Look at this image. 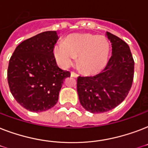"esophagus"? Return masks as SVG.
I'll use <instances>...</instances> for the list:
<instances>
[{
	"instance_id": "esophagus-1",
	"label": "esophagus",
	"mask_w": 148,
	"mask_h": 148,
	"mask_svg": "<svg viewBox=\"0 0 148 148\" xmlns=\"http://www.w3.org/2000/svg\"><path fill=\"white\" fill-rule=\"evenodd\" d=\"M71 77H78V74L74 71L71 72Z\"/></svg>"
}]
</instances>
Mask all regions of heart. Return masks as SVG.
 <instances>
[{"label":"heart","mask_w":148,"mask_h":148,"mask_svg":"<svg viewBox=\"0 0 148 148\" xmlns=\"http://www.w3.org/2000/svg\"><path fill=\"white\" fill-rule=\"evenodd\" d=\"M110 44L103 36L77 34L67 37L63 44L55 45L53 53L59 64L68 67L78 58L83 71L95 74L105 67L108 60Z\"/></svg>","instance_id":"heart-1"}]
</instances>
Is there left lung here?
Returning a JSON list of instances; mask_svg holds the SVG:
<instances>
[{"instance_id": "8db88e82", "label": "left lung", "mask_w": 148, "mask_h": 148, "mask_svg": "<svg viewBox=\"0 0 148 148\" xmlns=\"http://www.w3.org/2000/svg\"><path fill=\"white\" fill-rule=\"evenodd\" d=\"M112 55L105 68L91 77H78L77 90L86 110L107 112L119 105L127 96L134 78V61L130 47L117 36L107 32Z\"/></svg>"}]
</instances>
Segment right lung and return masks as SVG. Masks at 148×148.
<instances>
[{
  "label": "right lung",
  "mask_w": 148,
  "mask_h": 148,
  "mask_svg": "<svg viewBox=\"0 0 148 148\" xmlns=\"http://www.w3.org/2000/svg\"><path fill=\"white\" fill-rule=\"evenodd\" d=\"M58 39L57 31L38 34L21 43L9 60L10 92L17 103L32 112L53 108L63 82L71 76L56 63L53 49Z\"/></svg>",
  "instance_id": "1"
}]
</instances>
